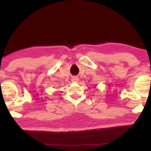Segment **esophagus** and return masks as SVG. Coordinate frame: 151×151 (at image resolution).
Wrapping results in <instances>:
<instances>
[{
  "mask_svg": "<svg viewBox=\"0 0 151 151\" xmlns=\"http://www.w3.org/2000/svg\"><path fill=\"white\" fill-rule=\"evenodd\" d=\"M72 81L73 82V83H78L79 79L77 78V77H74V78L72 79Z\"/></svg>",
  "mask_w": 151,
  "mask_h": 151,
  "instance_id": "obj_1",
  "label": "esophagus"
}]
</instances>
